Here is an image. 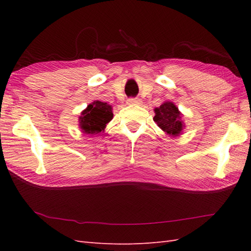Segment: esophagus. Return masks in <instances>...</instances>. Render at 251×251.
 <instances>
[{"label":"esophagus","instance_id":"obj_1","mask_svg":"<svg viewBox=\"0 0 251 251\" xmlns=\"http://www.w3.org/2000/svg\"><path fill=\"white\" fill-rule=\"evenodd\" d=\"M141 102L142 101L138 98H129L128 100H127V103L131 104V105H139V104H141Z\"/></svg>","mask_w":251,"mask_h":251}]
</instances>
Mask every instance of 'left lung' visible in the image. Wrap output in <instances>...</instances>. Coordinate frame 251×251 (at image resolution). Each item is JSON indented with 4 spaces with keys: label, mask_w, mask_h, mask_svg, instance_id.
I'll return each instance as SVG.
<instances>
[{
    "label": "left lung",
    "mask_w": 251,
    "mask_h": 251,
    "mask_svg": "<svg viewBox=\"0 0 251 251\" xmlns=\"http://www.w3.org/2000/svg\"><path fill=\"white\" fill-rule=\"evenodd\" d=\"M153 121L167 136L176 138L182 135L184 129L183 114L179 111L178 106L172 101H165L158 108L154 109Z\"/></svg>",
    "instance_id": "left-lung-1"
}]
</instances>
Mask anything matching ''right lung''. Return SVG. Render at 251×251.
I'll list each match as a JSON object with an SVG mask.
<instances>
[{
  "instance_id": "1",
  "label": "right lung",
  "mask_w": 251,
  "mask_h": 251,
  "mask_svg": "<svg viewBox=\"0 0 251 251\" xmlns=\"http://www.w3.org/2000/svg\"><path fill=\"white\" fill-rule=\"evenodd\" d=\"M113 108L106 102L95 100L81 112L78 117V127L87 135H97L104 131L106 125L113 119Z\"/></svg>"
}]
</instances>
